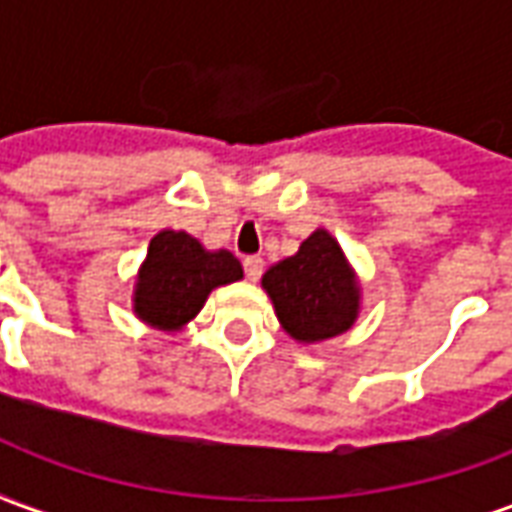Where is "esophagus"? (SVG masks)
<instances>
[{
  "label": "esophagus",
  "mask_w": 512,
  "mask_h": 512,
  "mask_svg": "<svg viewBox=\"0 0 512 512\" xmlns=\"http://www.w3.org/2000/svg\"><path fill=\"white\" fill-rule=\"evenodd\" d=\"M244 271H246V277L252 279V282H257L260 279V274H263V257H246L244 260Z\"/></svg>",
  "instance_id": "1"
}]
</instances>
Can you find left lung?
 <instances>
[{
	"instance_id": "left-lung-1",
	"label": "left lung",
	"mask_w": 512,
	"mask_h": 512,
	"mask_svg": "<svg viewBox=\"0 0 512 512\" xmlns=\"http://www.w3.org/2000/svg\"><path fill=\"white\" fill-rule=\"evenodd\" d=\"M260 285L274 304L279 326L301 345L348 332L362 312V285L343 246L318 227L296 255L268 268Z\"/></svg>"
}]
</instances>
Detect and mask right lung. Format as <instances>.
I'll return each mask as SVG.
<instances>
[{
    "mask_svg": "<svg viewBox=\"0 0 512 512\" xmlns=\"http://www.w3.org/2000/svg\"><path fill=\"white\" fill-rule=\"evenodd\" d=\"M244 279L238 257L227 249H205L183 230H161L150 238L147 255L134 277L131 310L158 332H183L211 290Z\"/></svg>",
    "mask_w": 512,
    "mask_h": 512,
    "instance_id": "obj_1",
    "label": "right lung"
}]
</instances>
